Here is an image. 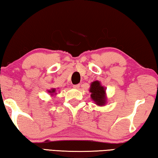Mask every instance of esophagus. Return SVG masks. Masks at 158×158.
Wrapping results in <instances>:
<instances>
[{
	"label": "esophagus",
	"instance_id": "obj_1",
	"mask_svg": "<svg viewBox=\"0 0 158 158\" xmlns=\"http://www.w3.org/2000/svg\"><path fill=\"white\" fill-rule=\"evenodd\" d=\"M73 87H74V88H76V89H78L79 87H80V84H77V85H73Z\"/></svg>",
	"mask_w": 158,
	"mask_h": 158
}]
</instances>
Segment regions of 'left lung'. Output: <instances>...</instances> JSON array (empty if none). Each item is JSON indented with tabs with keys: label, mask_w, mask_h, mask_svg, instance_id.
Instances as JSON below:
<instances>
[{
	"label": "left lung",
	"mask_w": 158,
	"mask_h": 158,
	"mask_svg": "<svg viewBox=\"0 0 158 158\" xmlns=\"http://www.w3.org/2000/svg\"><path fill=\"white\" fill-rule=\"evenodd\" d=\"M89 92L91 93V99L95 102L97 105H105L106 103L105 87L102 86L100 82L96 81L92 82Z\"/></svg>",
	"instance_id": "obj_1"
}]
</instances>
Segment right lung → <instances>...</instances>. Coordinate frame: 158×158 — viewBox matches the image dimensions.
Wrapping results in <instances>:
<instances>
[{"label": "right lung", "instance_id": "1", "mask_svg": "<svg viewBox=\"0 0 158 158\" xmlns=\"http://www.w3.org/2000/svg\"><path fill=\"white\" fill-rule=\"evenodd\" d=\"M48 93H50L51 94H52V95H53V94H54V93H55V94H56V89L55 88H52V89H51L50 90H48Z\"/></svg>", "mask_w": 158, "mask_h": 158}]
</instances>
